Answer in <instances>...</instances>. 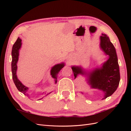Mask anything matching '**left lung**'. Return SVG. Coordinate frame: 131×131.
I'll return each mask as SVG.
<instances>
[{
	"label": "left lung",
	"mask_w": 131,
	"mask_h": 131,
	"mask_svg": "<svg viewBox=\"0 0 131 131\" xmlns=\"http://www.w3.org/2000/svg\"><path fill=\"white\" fill-rule=\"evenodd\" d=\"M102 35L100 47L106 56L108 55V59L100 67L97 66L89 70L81 66H72V69L74 79L79 75H84L91 88L101 90L104 93L103 100L112 96L116 90L119 85L120 75L115 48L106 34L102 33Z\"/></svg>",
	"instance_id": "8db88e82"
}]
</instances>
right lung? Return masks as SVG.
<instances>
[{
	"mask_svg": "<svg viewBox=\"0 0 131 131\" xmlns=\"http://www.w3.org/2000/svg\"><path fill=\"white\" fill-rule=\"evenodd\" d=\"M22 40L21 39L18 38L14 44L13 46V49H12V52H11V56H12V62H11V71H12V74H13V79L15 86H16L17 89L19 92H22L26 96L29 97V94L27 93L28 91V88H27L26 86L23 85L22 83L18 80V79L17 77V63L18 61V57H19V50L21 48L22 46ZM65 66V63L64 62H62L61 63H58V64H55L53 66L50 70V74L52 78L54 79V84H56L57 82V75L58 73L60 72V70ZM52 92L49 93H46L43 92L41 93V97L39 98L38 100H40L42 99L44 97H46L47 95L50 94Z\"/></svg>",
	"mask_w": 131,
	"mask_h": 131,
	"instance_id": "obj_1",
	"label": "right lung"
}]
</instances>
